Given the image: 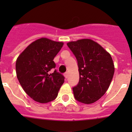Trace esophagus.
Returning a JSON list of instances; mask_svg holds the SVG:
<instances>
[{
	"label": "esophagus",
	"instance_id": "1",
	"mask_svg": "<svg viewBox=\"0 0 132 132\" xmlns=\"http://www.w3.org/2000/svg\"><path fill=\"white\" fill-rule=\"evenodd\" d=\"M64 76H65V77L67 79V78L68 77V73H67V72H66L65 73H64Z\"/></svg>",
	"mask_w": 132,
	"mask_h": 132
}]
</instances>
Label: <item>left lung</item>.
<instances>
[{"label":"left lung","mask_w":132,"mask_h":132,"mask_svg":"<svg viewBox=\"0 0 132 132\" xmlns=\"http://www.w3.org/2000/svg\"><path fill=\"white\" fill-rule=\"evenodd\" d=\"M67 45L75 56L79 67V83L73 88L75 98L84 104L94 103L105 94L114 76L111 55L90 39L71 42Z\"/></svg>","instance_id":"8db88e82"}]
</instances>
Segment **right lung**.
Listing matches in <instances>:
<instances>
[{
  "mask_svg": "<svg viewBox=\"0 0 132 132\" xmlns=\"http://www.w3.org/2000/svg\"><path fill=\"white\" fill-rule=\"evenodd\" d=\"M63 42L40 38L31 43L18 56L16 62L17 78L24 91L40 103L57 98L65 77L57 71L53 59Z\"/></svg>",
  "mask_w": 132,
  "mask_h": 132,
  "instance_id": "1",
  "label": "right lung"
}]
</instances>
